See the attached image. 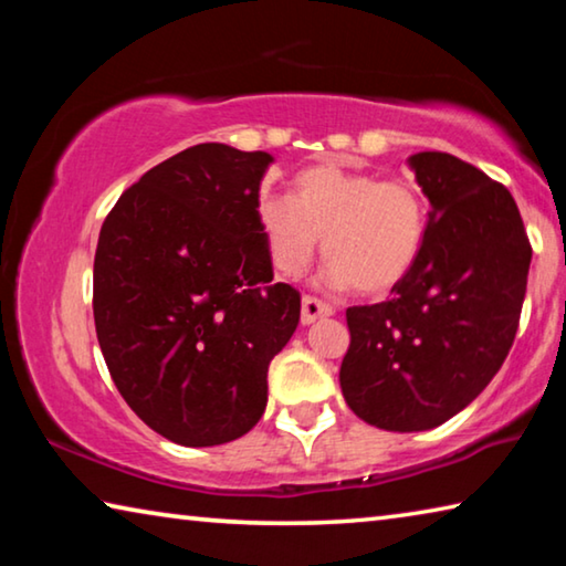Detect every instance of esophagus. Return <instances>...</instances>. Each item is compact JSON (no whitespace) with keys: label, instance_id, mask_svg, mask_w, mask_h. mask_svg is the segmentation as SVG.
Returning <instances> with one entry per match:
<instances>
[{"label":"esophagus","instance_id":"34e87169","mask_svg":"<svg viewBox=\"0 0 566 566\" xmlns=\"http://www.w3.org/2000/svg\"><path fill=\"white\" fill-rule=\"evenodd\" d=\"M322 317H332V306L324 304L319 300H314V296H304L302 300V324L304 327H310Z\"/></svg>","mask_w":566,"mask_h":566}]
</instances>
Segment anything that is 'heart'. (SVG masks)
Returning a JSON list of instances; mask_svg holds the SVG:
<instances>
[{
    "mask_svg": "<svg viewBox=\"0 0 566 566\" xmlns=\"http://www.w3.org/2000/svg\"><path fill=\"white\" fill-rule=\"evenodd\" d=\"M256 229L274 270L296 280L319 249L324 284L364 296L389 294L417 264L427 239V205L407 181H381L337 161L306 167L290 197H262Z\"/></svg>",
    "mask_w": 566,
    "mask_h": 566,
    "instance_id": "obj_1",
    "label": "heart"
}]
</instances>
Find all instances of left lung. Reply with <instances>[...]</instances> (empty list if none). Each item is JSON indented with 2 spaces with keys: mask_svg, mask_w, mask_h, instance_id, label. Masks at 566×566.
<instances>
[{
  "mask_svg": "<svg viewBox=\"0 0 566 566\" xmlns=\"http://www.w3.org/2000/svg\"><path fill=\"white\" fill-rule=\"evenodd\" d=\"M429 199L427 239L391 300L349 306L339 369L349 409L427 432L482 395L510 354L532 247L510 189L447 151L407 159Z\"/></svg>",
  "mask_w": 566,
  "mask_h": 566,
  "instance_id": "1",
  "label": "left lung"
}]
</instances>
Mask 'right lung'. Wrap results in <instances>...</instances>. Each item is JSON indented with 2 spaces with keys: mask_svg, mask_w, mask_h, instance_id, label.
Wrapping results in <instances>:
<instances>
[{
  "mask_svg": "<svg viewBox=\"0 0 566 566\" xmlns=\"http://www.w3.org/2000/svg\"><path fill=\"white\" fill-rule=\"evenodd\" d=\"M266 151L197 145L151 167L104 219L94 327L119 395L181 447L247 434L266 371L300 324V292L272 282L256 205Z\"/></svg>",
  "mask_w": 566,
  "mask_h": 566,
  "instance_id": "obj_1",
  "label": "right lung"
}]
</instances>
